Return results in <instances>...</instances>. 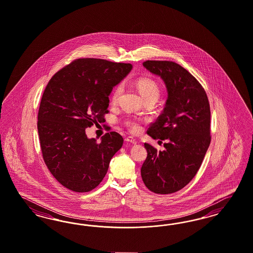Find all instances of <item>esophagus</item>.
Listing matches in <instances>:
<instances>
[{
	"instance_id": "obj_1",
	"label": "esophagus",
	"mask_w": 253,
	"mask_h": 253,
	"mask_svg": "<svg viewBox=\"0 0 253 253\" xmlns=\"http://www.w3.org/2000/svg\"><path fill=\"white\" fill-rule=\"evenodd\" d=\"M125 140H126V142H130V143H133V144H136V143H137V140H135V139H133V138H130V137L126 138Z\"/></svg>"
}]
</instances>
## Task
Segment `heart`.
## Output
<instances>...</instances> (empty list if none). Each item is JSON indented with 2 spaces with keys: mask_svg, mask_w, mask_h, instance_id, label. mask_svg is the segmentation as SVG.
<instances>
[{
  "mask_svg": "<svg viewBox=\"0 0 253 253\" xmlns=\"http://www.w3.org/2000/svg\"><path fill=\"white\" fill-rule=\"evenodd\" d=\"M136 84L140 91V94L142 95V97L144 98L145 101H147V100L158 101L160 94H161V89H160L159 84L155 80L150 79V78H140L137 81ZM124 88H125V86L122 83L118 84L113 88V92L111 94L112 103H116L119 100L123 91H124ZM126 126L128 128V130L132 133H137L140 129V123L136 120H132V119L126 120Z\"/></svg>",
  "mask_w": 253,
  "mask_h": 253,
  "instance_id": "obj_1",
  "label": "heart"
}]
</instances>
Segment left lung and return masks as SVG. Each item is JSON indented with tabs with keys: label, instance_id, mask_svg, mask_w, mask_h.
I'll return each mask as SVG.
<instances>
[{
	"label": "left lung",
	"instance_id": "1",
	"mask_svg": "<svg viewBox=\"0 0 253 253\" xmlns=\"http://www.w3.org/2000/svg\"><path fill=\"white\" fill-rule=\"evenodd\" d=\"M143 66L163 80L168 98L163 113L147 134L166 140L164 151L144 143L147 158L140 173L144 185L158 194L186 187L196 175L209 147L210 105L206 91L187 69L170 61H146Z\"/></svg>",
	"mask_w": 253,
	"mask_h": 253
}]
</instances>
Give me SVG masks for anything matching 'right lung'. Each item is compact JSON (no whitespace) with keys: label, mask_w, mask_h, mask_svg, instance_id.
Returning <instances> with one entry per match:
<instances>
[{"label":"right lung","mask_w":253,"mask_h":253,"mask_svg":"<svg viewBox=\"0 0 253 253\" xmlns=\"http://www.w3.org/2000/svg\"><path fill=\"white\" fill-rule=\"evenodd\" d=\"M131 69L130 64L77 59L48 82L38 111L40 147L47 169L66 188L88 192L97 187L122 147L117 132L106 133L97 142L87 138L85 129L103 122L109 95Z\"/></svg>","instance_id":"add662e5"}]
</instances>
